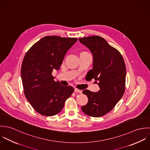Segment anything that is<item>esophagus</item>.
I'll return each mask as SVG.
<instances>
[{"label": "esophagus", "mask_w": 150, "mask_h": 150, "mask_svg": "<svg viewBox=\"0 0 150 150\" xmlns=\"http://www.w3.org/2000/svg\"><path fill=\"white\" fill-rule=\"evenodd\" d=\"M74 92H78V93H82V91H81V90L78 89H77V88H75V89H74Z\"/></svg>", "instance_id": "34e87169"}]
</instances>
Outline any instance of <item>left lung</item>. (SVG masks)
<instances>
[{
    "label": "left lung",
    "mask_w": 150,
    "mask_h": 150,
    "mask_svg": "<svg viewBox=\"0 0 150 150\" xmlns=\"http://www.w3.org/2000/svg\"><path fill=\"white\" fill-rule=\"evenodd\" d=\"M79 40L92 54L93 67L87 75L94 79L100 88L97 92L83 91L88 101L81 110L87 115L100 117L112 110L124 93L125 64L120 52L103 38L92 36Z\"/></svg>",
    "instance_id": "1"
}]
</instances>
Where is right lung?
<instances>
[{"label":"right lung","instance_id":"add662e5","mask_svg":"<svg viewBox=\"0 0 150 150\" xmlns=\"http://www.w3.org/2000/svg\"><path fill=\"white\" fill-rule=\"evenodd\" d=\"M77 41L76 38L45 36L24 57L21 70L24 94L34 110L43 115L59 113L74 91L72 86L55 81L52 72L60 69L66 52Z\"/></svg>","mask_w":150,"mask_h":150}]
</instances>
